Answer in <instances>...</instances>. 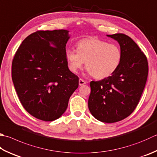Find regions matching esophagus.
<instances>
[{
	"mask_svg": "<svg viewBox=\"0 0 157 157\" xmlns=\"http://www.w3.org/2000/svg\"><path fill=\"white\" fill-rule=\"evenodd\" d=\"M78 83L80 86H81V85H83L85 84H86V81H85L84 80H82V78H80L79 81H78Z\"/></svg>",
	"mask_w": 157,
	"mask_h": 157,
	"instance_id": "esophagus-1",
	"label": "esophagus"
}]
</instances>
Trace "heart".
<instances>
[{
	"label": "heart",
	"instance_id": "obj_1",
	"mask_svg": "<svg viewBox=\"0 0 157 157\" xmlns=\"http://www.w3.org/2000/svg\"><path fill=\"white\" fill-rule=\"evenodd\" d=\"M76 46L77 50L66 51L69 68L73 72H77L85 61L88 72L94 78L102 79L113 75L120 66L122 54L117 44L91 37L80 40Z\"/></svg>",
	"mask_w": 157,
	"mask_h": 157
}]
</instances>
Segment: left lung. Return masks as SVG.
I'll use <instances>...</instances> for the list:
<instances>
[{
  "mask_svg": "<svg viewBox=\"0 0 157 157\" xmlns=\"http://www.w3.org/2000/svg\"><path fill=\"white\" fill-rule=\"evenodd\" d=\"M107 36L119 43L122 61L111 76L90 82L88 107L98 120L113 123L128 117L137 106L147 81L148 64L146 55L128 35Z\"/></svg>",
  "mask_w": 157,
  "mask_h": 157,
  "instance_id": "1",
  "label": "left lung"
}]
</instances>
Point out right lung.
Instances as JSON below:
<instances>
[{
    "label": "right lung",
    "mask_w": 157,
    "mask_h": 157,
    "mask_svg": "<svg viewBox=\"0 0 157 157\" xmlns=\"http://www.w3.org/2000/svg\"><path fill=\"white\" fill-rule=\"evenodd\" d=\"M67 30L38 31L26 37L12 61L11 76L23 107L33 116L48 122L66 111L78 77L69 70Z\"/></svg>",
    "instance_id": "right-lung-1"
}]
</instances>
